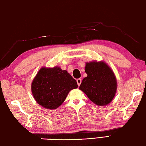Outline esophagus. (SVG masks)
Here are the masks:
<instances>
[{
	"label": "esophagus",
	"mask_w": 146,
	"mask_h": 146,
	"mask_svg": "<svg viewBox=\"0 0 146 146\" xmlns=\"http://www.w3.org/2000/svg\"><path fill=\"white\" fill-rule=\"evenodd\" d=\"M76 81H77V83H78V86H80V84L81 83V79H78L76 80Z\"/></svg>",
	"instance_id": "1"
}]
</instances>
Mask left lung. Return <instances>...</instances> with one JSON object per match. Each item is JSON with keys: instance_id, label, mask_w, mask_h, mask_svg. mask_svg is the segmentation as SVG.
I'll return each instance as SVG.
<instances>
[{"instance_id": "left-lung-1", "label": "left lung", "mask_w": 146, "mask_h": 146, "mask_svg": "<svg viewBox=\"0 0 146 146\" xmlns=\"http://www.w3.org/2000/svg\"><path fill=\"white\" fill-rule=\"evenodd\" d=\"M87 77L79 86L90 100L99 106H106L113 100L117 91L116 76L111 68L103 61L86 62Z\"/></svg>"}]
</instances>
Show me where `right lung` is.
I'll return each instance as SVG.
<instances>
[{
	"mask_svg": "<svg viewBox=\"0 0 146 146\" xmlns=\"http://www.w3.org/2000/svg\"><path fill=\"white\" fill-rule=\"evenodd\" d=\"M78 87L76 81L60 67H42L31 84L35 100L44 108L56 109L64 103L70 90Z\"/></svg>",
	"mask_w": 146,
	"mask_h": 146,
	"instance_id": "1",
	"label": "right lung"
}]
</instances>
